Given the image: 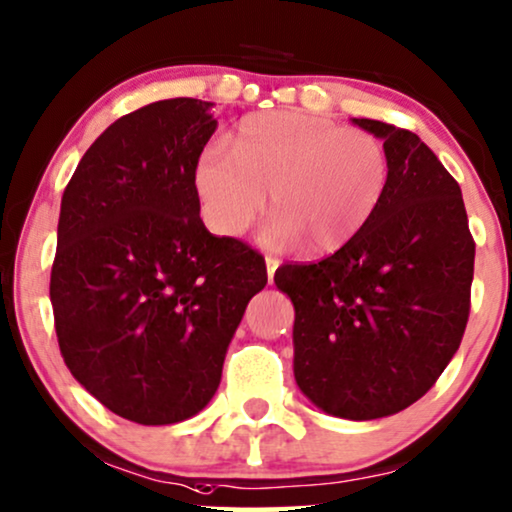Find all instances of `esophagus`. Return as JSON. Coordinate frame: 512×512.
Masks as SVG:
<instances>
[{"mask_svg": "<svg viewBox=\"0 0 512 512\" xmlns=\"http://www.w3.org/2000/svg\"><path fill=\"white\" fill-rule=\"evenodd\" d=\"M265 265H268V282L272 284V280H275V270L280 268V258L265 256Z\"/></svg>", "mask_w": 512, "mask_h": 512, "instance_id": "34e87169", "label": "esophagus"}]
</instances>
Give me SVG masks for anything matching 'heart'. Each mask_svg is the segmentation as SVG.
Masks as SVG:
<instances>
[{
    "mask_svg": "<svg viewBox=\"0 0 512 512\" xmlns=\"http://www.w3.org/2000/svg\"><path fill=\"white\" fill-rule=\"evenodd\" d=\"M388 178V152L369 131L305 112H263L237 126L230 152H202L195 188L216 235H242L263 214L270 192L275 218L265 240L331 254L371 221Z\"/></svg>",
    "mask_w": 512,
    "mask_h": 512,
    "instance_id": "obj_1",
    "label": "heart"
}]
</instances>
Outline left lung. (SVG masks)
<instances>
[{
    "mask_svg": "<svg viewBox=\"0 0 512 512\" xmlns=\"http://www.w3.org/2000/svg\"><path fill=\"white\" fill-rule=\"evenodd\" d=\"M383 138L388 190L345 247L284 263L298 388L327 414L371 421L421 400L459 350L470 315L475 240L459 183L416 134L355 119Z\"/></svg>",
    "mask_w": 512,
    "mask_h": 512,
    "instance_id": "1",
    "label": "left lung"
}]
</instances>
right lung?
I'll return each mask as SVG.
<instances>
[{
	"mask_svg": "<svg viewBox=\"0 0 512 512\" xmlns=\"http://www.w3.org/2000/svg\"><path fill=\"white\" fill-rule=\"evenodd\" d=\"M211 103L169 98L110 124L65 185L49 296L70 374L112 414L169 426L214 397L265 258L199 218Z\"/></svg>",
	"mask_w": 512,
	"mask_h": 512,
	"instance_id": "1",
	"label": "right lung"
}]
</instances>
